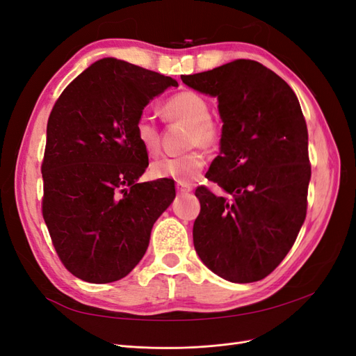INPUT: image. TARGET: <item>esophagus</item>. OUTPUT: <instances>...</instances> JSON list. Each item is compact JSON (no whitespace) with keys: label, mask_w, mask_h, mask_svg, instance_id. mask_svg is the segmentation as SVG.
Masks as SVG:
<instances>
[{"label":"esophagus","mask_w":356,"mask_h":356,"mask_svg":"<svg viewBox=\"0 0 356 356\" xmlns=\"http://www.w3.org/2000/svg\"><path fill=\"white\" fill-rule=\"evenodd\" d=\"M175 187H177L178 193H188L193 190L191 184H187V182H177Z\"/></svg>","instance_id":"1"}]
</instances>
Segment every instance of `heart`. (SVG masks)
Masks as SVG:
<instances>
[{
	"mask_svg": "<svg viewBox=\"0 0 356 356\" xmlns=\"http://www.w3.org/2000/svg\"><path fill=\"white\" fill-rule=\"evenodd\" d=\"M209 113V102L193 90H181L163 101L161 114L169 122L188 123L187 144L195 148L184 154L165 156L154 160L149 168L154 178L190 182L200 174L207 165V154L200 145L212 148L220 144L222 136L220 123ZM135 136L148 154L160 152V131L153 117L141 114L136 118Z\"/></svg>",
	"mask_w": 356,
	"mask_h": 356,
	"instance_id": "1",
	"label": "heart"
}]
</instances>
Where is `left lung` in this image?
Listing matches in <instances>:
<instances>
[{
  "label": "left lung",
  "mask_w": 356,
  "mask_h": 356,
  "mask_svg": "<svg viewBox=\"0 0 356 356\" xmlns=\"http://www.w3.org/2000/svg\"><path fill=\"white\" fill-rule=\"evenodd\" d=\"M181 80L218 98L221 152L207 178L230 195L196 188L195 250L230 282L261 281L293 248L307 212L312 169L300 102L285 80L251 59Z\"/></svg>",
  "instance_id": "left-lung-1"
}]
</instances>
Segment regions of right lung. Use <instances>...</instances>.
<instances>
[{
	"mask_svg": "<svg viewBox=\"0 0 356 356\" xmlns=\"http://www.w3.org/2000/svg\"><path fill=\"white\" fill-rule=\"evenodd\" d=\"M169 86L178 83L105 58L53 105L41 163L42 218L62 264L86 282L108 284L131 273L175 197L174 179L136 182L148 154L135 122Z\"/></svg>",
	"mask_w": 356,
	"mask_h": 356,
	"instance_id": "right-lung-1",
	"label": "right lung"
}]
</instances>
